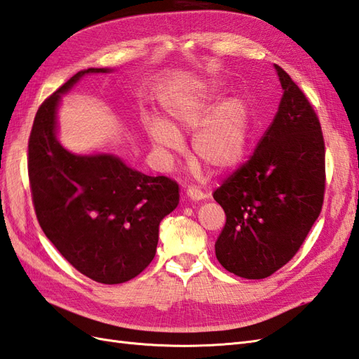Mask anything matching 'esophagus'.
<instances>
[{"label": "esophagus", "mask_w": 359, "mask_h": 359, "mask_svg": "<svg viewBox=\"0 0 359 359\" xmlns=\"http://www.w3.org/2000/svg\"><path fill=\"white\" fill-rule=\"evenodd\" d=\"M187 196L191 200H203V198H206V194L203 193V191H200L198 188H188L187 189Z\"/></svg>", "instance_id": "obj_1"}]
</instances>
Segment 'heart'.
<instances>
[{"label": "heart", "mask_w": 359, "mask_h": 359, "mask_svg": "<svg viewBox=\"0 0 359 359\" xmlns=\"http://www.w3.org/2000/svg\"><path fill=\"white\" fill-rule=\"evenodd\" d=\"M222 82L210 81L197 95H170L162 104L163 121L148 116L142 121L156 153L168 159L182 147L180 135L194 130L191 147L197 159L214 172L234 170L243 162L252 135V114L240 96L217 102Z\"/></svg>", "instance_id": "obj_1"}]
</instances>
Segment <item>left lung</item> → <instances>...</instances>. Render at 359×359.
<instances>
[{
    "label": "left lung",
    "instance_id": "left-lung-1",
    "mask_svg": "<svg viewBox=\"0 0 359 359\" xmlns=\"http://www.w3.org/2000/svg\"><path fill=\"white\" fill-rule=\"evenodd\" d=\"M283 96L254 154L214 191L226 214L215 257L241 278L283 268L318 219L326 185L318 116L289 74L275 64Z\"/></svg>",
    "mask_w": 359,
    "mask_h": 359
}]
</instances>
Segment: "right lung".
Masks as SVG:
<instances>
[{"label": "right lung", "instance_id": "1", "mask_svg": "<svg viewBox=\"0 0 359 359\" xmlns=\"http://www.w3.org/2000/svg\"><path fill=\"white\" fill-rule=\"evenodd\" d=\"M78 72L38 108L29 139V179L46 237L86 277L119 285L156 255L159 224L176 210L179 185L130 168L113 154H73L57 142L61 95L88 73Z\"/></svg>", "mask_w": 359, "mask_h": 359}]
</instances>
